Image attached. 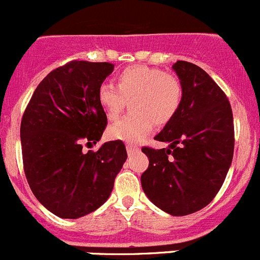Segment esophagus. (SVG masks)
<instances>
[{
  "instance_id": "34e87169",
  "label": "esophagus",
  "mask_w": 260,
  "mask_h": 260,
  "mask_svg": "<svg viewBox=\"0 0 260 260\" xmlns=\"http://www.w3.org/2000/svg\"><path fill=\"white\" fill-rule=\"evenodd\" d=\"M140 147L137 146V145H133V144H128L127 145V153L129 154V155H132V154H135L136 151H139Z\"/></svg>"
}]
</instances>
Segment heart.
I'll list each match as a JSON object with an SVG mask.
<instances>
[{"label": "heart", "mask_w": 260, "mask_h": 260, "mask_svg": "<svg viewBox=\"0 0 260 260\" xmlns=\"http://www.w3.org/2000/svg\"><path fill=\"white\" fill-rule=\"evenodd\" d=\"M182 85L177 76L149 66H129L115 78V85L98 86L97 100L109 120H116L129 101L131 113L109 128L111 139L139 141L153 129L168 124L182 104Z\"/></svg>", "instance_id": "b5f03b06"}]
</instances>
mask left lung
I'll return each mask as SVG.
<instances>
[{
  "mask_svg": "<svg viewBox=\"0 0 260 260\" xmlns=\"http://www.w3.org/2000/svg\"><path fill=\"white\" fill-rule=\"evenodd\" d=\"M182 85L179 113L155 136L168 149L144 146L149 167L141 175L147 198L174 216L193 214L220 190L235 150L232 107L225 93L197 64L177 60Z\"/></svg>",
  "mask_w": 260,
  "mask_h": 260,
  "instance_id": "left-lung-1",
  "label": "left lung"
}]
</instances>
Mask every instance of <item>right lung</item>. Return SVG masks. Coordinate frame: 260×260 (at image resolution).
Segmentation results:
<instances>
[{"mask_svg":"<svg viewBox=\"0 0 260 260\" xmlns=\"http://www.w3.org/2000/svg\"><path fill=\"white\" fill-rule=\"evenodd\" d=\"M113 70L109 62L71 60L43 79L23 114L27 181L39 202L63 219H78L104 205L127 159L120 140L83 151V145L100 141L107 125L97 90Z\"/></svg>","mask_w":260,"mask_h":260,"instance_id":"right-lung-1","label":"right lung"}]
</instances>
